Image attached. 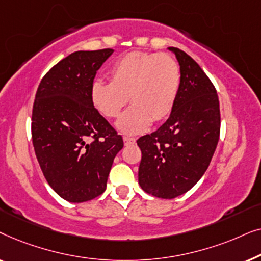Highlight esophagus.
Instances as JSON below:
<instances>
[{
	"label": "esophagus",
	"mask_w": 261,
	"mask_h": 261,
	"mask_svg": "<svg viewBox=\"0 0 261 261\" xmlns=\"http://www.w3.org/2000/svg\"><path fill=\"white\" fill-rule=\"evenodd\" d=\"M123 142L124 146H130L135 144V139L134 138H129V137H124L123 138Z\"/></svg>",
	"instance_id": "1"
}]
</instances>
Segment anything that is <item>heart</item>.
<instances>
[{
    "mask_svg": "<svg viewBox=\"0 0 261 261\" xmlns=\"http://www.w3.org/2000/svg\"><path fill=\"white\" fill-rule=\"evenodd\" d=\"M110 81H95L90 98L95 109L114 119L128 98L132 106L116 122L122 134L145 132L152 122H160L172 113L179 91L180 70L170 55L130 52L116 60L110 69Z\"/></svg>",
    "mask_w": 261,
    "mask_h": 261,
    "instance_id": "1",
    "label": "heart"
}]
</instances>
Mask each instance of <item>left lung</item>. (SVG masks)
Returning a JSON list of instances; mask_svg holds the SVG:
<instances>
[{
    "mask_svg": "<svg viewBox=\"0 0 261 261\" xmlns=\"http://www.w3.org/2000/svg\"><path fill=\"white\" fill-rule=\"evenodd\" d=\"M180 66L179 91L172 113L155 132L138 139L139 184L155 197L171 199L190 190L208 169L220 137V103L201 66L169 47Z\"/></svg>",
    "mask_w": 261,
    "mask_h": 261,
    "instance_id": "left-lung-1",
    "label": "left lung"
}]
</instances>
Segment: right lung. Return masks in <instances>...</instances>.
Returning <instances> with one entry per match:
<instances>
[{
  "label": "right lung",
  "instance_id": "obj_1",
  "mask_svg": "<svg viewBox=\"0 0 261 261\" xmlns=\"http://www.w3.org/2000/svg\"><path fill=\"white\" fill-rule=\"evenodd\" d=\"M114 49L77 51L42 78L32 113V140L42 173L71 203L103 194L122 137L92 106L96 72Z\"/></svg>",
  "mask_w": 261,
  "mask_h": 261
}]
</instances>
